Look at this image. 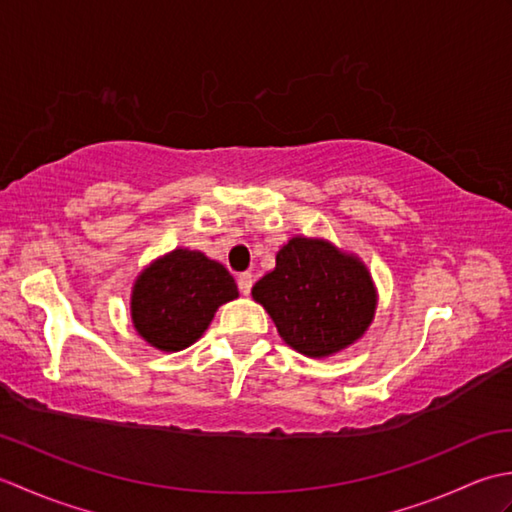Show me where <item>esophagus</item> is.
<instances>
[{
  "label": "esophagus",
  "mask_w": 512,
  "mask_h": 512,
  "mask_svg": "<svg viewBox=\"0 0 512 512\" xmlns=\"http://www.w3.org/2000/svg\"><path fill=\"white\" fill-rule=\"evenodd\" d=\"M237 288H239V292H242V295H250V288H253V275H250V273H239Z\"/></svg>",
  "instance_id": "1"
}]
</instances>
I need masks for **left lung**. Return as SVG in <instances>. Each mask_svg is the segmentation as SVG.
I'll use <instances>...</instances> for the list:
<instances>
[{
  "label": "left lung",
  "mask_w": 512,
  "mask_h": 512,
  "mask_svg": "<svg viewBox=\"0 0 512 512\" xmlns=\"http://www.w3.org/2000/svg\"><path fill=\"white\" fill-rule=\"evenodd\" d=\"M277 330L297 352L321 358L352 345L372 323L376 290L367 268L321 239L292 237L273 273L253 286Z\"/></svg>",
  "instance_id": "8db88e82"
}]
</instances>
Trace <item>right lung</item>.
I'll return each instance as SVG.
<instances>
[{
	"label": "right lung",
	"mask_w": 512,
	"mask_h": 512,
	"mask_svg": "<svg viewBox=\"0 0 512 512\" xmlns=\"http://www.w3.org/2000/svg\"><path fill=\"white\" fill-rule=\"evenodd\" d=\"M237 299L231 273L198 250L178 248L138 277L132 321L138 334L162 352H178L209 328L215 310Z\"/></svg>",
	"instance_id": "obj_1"
}]
</instances>
